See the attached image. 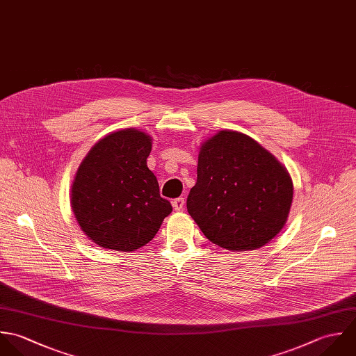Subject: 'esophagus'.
Segmentation results:
<instances>
[{"instance_id":"obj_1","label":"esophagus","mask_w":356,"mask_h":356,"mask_svg":"<svg viewBox=\"0 0 356 356\" xmlns=\"http://www.w3.org/2000/svg\"><path fill=\"white\" fill-rule=\"evenodd\" d=\"M184 204H186V201H184V198L183 197H179V198H176V200H173V202H172V205H173V208H175V211H181L183 208H184Z\"/></svg>"}]
</instances>
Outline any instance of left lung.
Wrapping results in <instances>:
<instances>
[{"instance_id": "obj_1", "label": "left lung", "mask_w": 356, "mask_h": 356, "mask_svg": "<svg viewBox=\"0 0 356 356\" xmlns=\"http://www.w3.org/2000/svg\"><path fill=\"white\" fill-rule=\"evenodd\" d=\"M187 211L227 250H254L284 225L293 183L284 165L252 138L220 131L202 144Z\"/></svg>"}]
</instances>
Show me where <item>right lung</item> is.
Masks as SVG:
<instances>
[{
  "label": "right lung",
  "mask_w": 356,
  "mask_h": 356,
  "mask_svg": "<svg viewBox=\"0 0 356 356\" xmlns=\"http://www.w3.org/2000/svg\"><path fill=\"white\" fill-rule=\"evenodd\" d=\"M151 138L138 129L107 135L79 165L72 208L81 229L99 246L132 252L148 243L172 212L147 166Z\"/></svg>",
  "instance_id": "right-lung-1"
}]
</instances>
